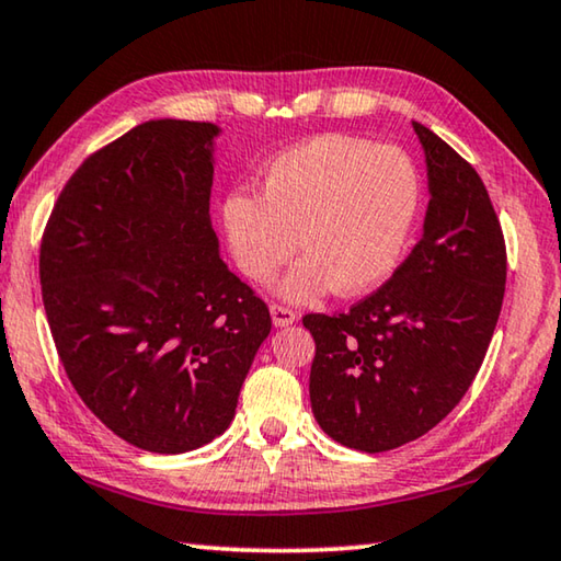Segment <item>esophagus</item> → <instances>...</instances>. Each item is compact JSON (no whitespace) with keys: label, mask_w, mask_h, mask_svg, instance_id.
<instances>
[{"label":"esophagus","mask_w":561,"mask_h":561,"mask_svg":"<svg viewBox=\"0 0 561 561\" xmlns=\"http://www.w3.org/2000/svg\"><path fill=\"white\" fill-rule=\"evenodd\" d=\"M270 312H272V322H274V327H289V324H295V322H297V312H295V309H289V307L272 305V307H270Z\"/></svg>","instance_id":"esophagus-1"}]
</instances>
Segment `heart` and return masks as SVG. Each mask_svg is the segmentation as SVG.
<instances>
[{
  "label": "heart",
  "instance_id": "heart-1",
  "mask_svg": "<svg viewBox=\"0 0 561 561\" xmlns=\"http://www.w3.org/2000/svg\"><path fill=\"white\" fill-rule=\"evenodd\" d=\"M420 207V176L397 147L350 135H319L266 167L262 197L229 194L221 221L239 270L270 282L299 239L307 256L279 295L312 301L334 287L364 295L392 277Z\"/></svg>",
  "mask_w": 561,
  "mask_h": 561
}]
</instances>
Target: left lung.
Returning a JSON list of instances; mask_svg holds the SVG:
<instances>
[{
    "label": "left lung",
    "mask_w": 561,
    "mask_h": 561,
    "mask_svg": "<svg viewBox=\"0 0 561 561\" xmlns=\"http://www.w3.org/2000/svg\"><path fill=\"white\" fill-rule=\"evenodd\" d=\"M424 232L392 279L346 314H307L309 399L350 449L389 451L437 426L467 394L502 312L506 249L474 167L424 124Z\"/></svg>",
    "instance_id": "obj_1"
}]
</instances>
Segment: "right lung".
Masks as SVG:
<instances>
[{"label":"right lung","instance_id":"obj_1","mask_svg":"<svg viewBox=\"0 0 561 561\" xmlns=\"http://www.w3.org/2000/svg\"><path fill=\"white\" fill-rule=\"evenodd\" d=\"M217 124L152 119L87 157L42 237L59 359L102 424L157 455L234 420L272 317L229 272L209 219Z\"/></svg>","mask_w":561,"mask_h":561}]
</instances>
